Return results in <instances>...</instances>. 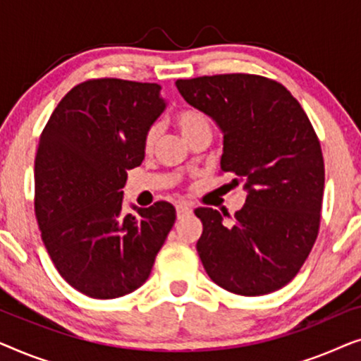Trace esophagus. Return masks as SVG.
<instances>
[{
    "label": "esophagus",
    "mask_w": 361,
    "mask_h": 361,
    "mask_svg": "<svg viewBox=\"0 0 361 361\" xmlns=\"http://www.w3.org/2000/svg\"><path fill=\"white\" fill-rule=\"evenodd\" d=\"M176 210H177V219H180V216L192 214V205L189 202H179V204L176 205Z\"/></svg>",
    "instance_id": "34e87169"
}]
</instances>
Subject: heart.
<instances>
[{
  "instance_id": "heart-1",
  "label": "heart",
  "mask_w": 361,
  "mask_h": 361,
  "mask_svg": "<svg viewBox=\"0 0 361 361\" xmlns=\"http://www.w3.org/2000/svg\"><path fill=\"white\" fill-rule=\"evenodd\" d=\"M176 126L179 128V131L182 133V136L189 137L190 135H194L195 131L202 130V128H207L210 126L209 123V118H207L204 113L199 111V110H194V108H187V110H182L176 115ZM157 137V126H149L145 133V147H151L152 142L156 141Z\"/></svg>"
}]
</instances>
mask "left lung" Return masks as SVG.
<instances>
[{
	"instance_id": "left-lung-1",
	"label": "left lung",
	"mask_w": 361,
	"mask_h": 361,
	"mask_svg": "<svg viewBox=\"0 0 361 361\" xmlns=\"http://www.w3.org/2000/svg\"><path fill=\"white\" fill-rule=\"evenodd\" d=\"M176 85L221 128V172L235 174V184L245 182L248 190L243 209L224 214L230 224L214 209H195L207 274L240 295L281 289L302 268L320 228L325 169L312 123L273 78L221 73Z\"/></svg>"
}]
</instances>
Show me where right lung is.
Instances as JSON below:
<instances>
[{"mask_svg":"<svg viewBox=\"0 0 361 361\" xmlns=\"http://www.w3.org/2000/svg\"><path fill=\"white\" fill-rule=\"evenodd\" d=\"M161 85L90 78L59 102L39 140L34 210L59 274L93 299L130 294L149 278L176 209L159 200L125 214L128 169L164 110Z\"/></svg>","mask_w":361,"mask_h":361,"instance_id":"obj_1","label":"right lung"}]
</instances>
